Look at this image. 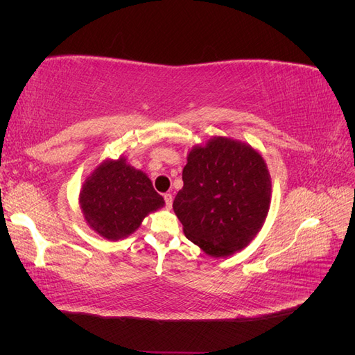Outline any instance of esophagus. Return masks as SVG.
<instances>
[{
	"label": "esophagus",
	"mask_w": 355,
	"mask_h": 355,
	"mask_svg": "<svg viewBox=\"0 0 355 355\" xmlns=\"http://www.w3.org/2000/svg\"><path fill=\"white\" fill-rule=\"evenodd\" d=\"M164 201H166V207H171V202H173V196L171 194H164Z\"/></svg>",
	"instance_id": "34e87169"
}]
</instances>
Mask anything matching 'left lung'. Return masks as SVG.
<instances>
[{"instance_id": "left-lung-1", "label": "left lung", "mask_w": 355, "mask_h": 355, "mask_svg": "<svg viewBox=\"0 0 355 355\" xmlns=\"http://www.w3.org/2000/svg\"><path fill=\"white\" fill-rule=\"evenodd\" d=\"M173 210L187 239L214 257L249 244L271 204V176L262 155L231 137H213L189 151Z\"/></svg>"}]
</instances>
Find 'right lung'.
<instances>
[{
    "label": "right lung",
    "mask_w": 355,
    "mask_h": 355,
    "mask_svg": "<svg viewBox=\"0 0 355 355\" xmlns=\"http://www.w3.org/2000/svg\"><path fill=\"white\" fill-rule=\"evenodd\" d=\"M80 206L89 227L115 241L133 234L146 214L164 206V198L144 171L120 157L103 161L84 180Z\"/></svg>",
    "instance_id": "obj_1"
}]
</instances>
